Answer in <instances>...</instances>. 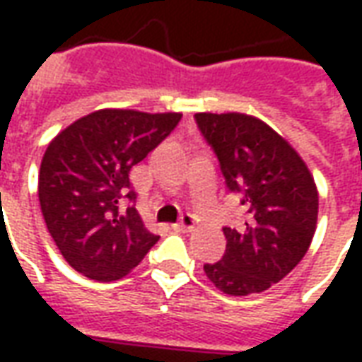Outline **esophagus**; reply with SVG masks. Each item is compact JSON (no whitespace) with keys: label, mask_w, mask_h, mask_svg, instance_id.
<instances>
[{"label":"esophagus","mask_w":362,"mask_h":362,"mask_svg":"<svg viewBox=\"0 0 362 362\" xmlns=\"http://www.w3.org/2000/svg\"><path fill=\"white\" fill-rule=\"evenodd\" d=\"M196 217L194 215H189V213H186V215H182L180 223H176L174 225V228L176 230H182V233H188V230H192V228L196 227Z\"/></svg>","instance_id":"obj_1"}]
</instances>
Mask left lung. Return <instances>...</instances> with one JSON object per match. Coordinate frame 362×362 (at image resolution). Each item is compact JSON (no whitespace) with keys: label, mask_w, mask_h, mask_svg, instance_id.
Segmentation results:
<instances>
[{"label":"left lung","mask_w":362,"mask_h":362,"mask_svg":"<svg viewBox=\"0 0 362 362\" xmlns=\"http://www.w3.org/2000/svg\"><path fill=\"white\" fill-rule=\"evenodd\" d=\"M197 129L219 160L228 192L244 207L238 227H223L227 250L205 275L223 293H262L304 258L318 221V192L296 151L262 119L196 114Z\"/></svg>","instance_id":"left-lung-1"}]
</instances>
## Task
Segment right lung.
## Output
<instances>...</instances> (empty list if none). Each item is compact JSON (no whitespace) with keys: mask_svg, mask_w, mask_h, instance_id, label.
Listing matches in <instances>:
<instances>
[{"mask_svg":"<svg viewBox=\"0 0 362 362\" xmlns=\"http://www.w3.org/2000/svg\"><path fill=\"white\" fill-rule=\"evenodd\" d=\"M182 114L98 110L59 132L44 153L38 199L54 243L75 272L116 281L157 244L135 209L129 173ZM130 205L121 211V199Z\"/></svg>","mask_w":362,"mask_h":362,"instance_id":"right-lung-1","label":"right lung"}]
</instances>
